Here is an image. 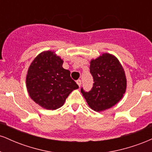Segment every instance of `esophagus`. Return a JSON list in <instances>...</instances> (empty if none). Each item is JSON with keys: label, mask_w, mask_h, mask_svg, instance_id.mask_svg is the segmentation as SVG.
I'll return each instance as SVG.
<instances>
[{"label": "esophagus", "mask_w": 152, "mask_h": 152, "mask_svg": "<svg viewBox=\"0 0 152 152\" xmlns=\"http://www.w3.org/2000/svg\"><path fill=\"white\" fill-rule=\"evenodd\" d=\"M76 83H77V84H78V86H81V81L80 79H78V80H77V81H76Z\"/></svg>", "instance_id": "esophagus-1"}]
</instances>
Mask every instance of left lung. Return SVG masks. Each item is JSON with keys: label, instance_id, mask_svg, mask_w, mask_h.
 Returning a JSON list of instances; mask_svg holds the SVG:
<instances>
[{"label": "left lung", "instance_id": "left-lung-1", "mask_svg": "<svg viewBox=\"0 0 152 152\" xmlns=\"http://www.w3.org/2000/svg\"><path fill=\"white\" fill-rule=\"evenodd\" d=\"M94 78L91 90L81 91L88 106L96 111L110 109L123 97L126 89V78L116 57L105 53L90 62Z\"/></svg>", "mask_w": 152, "mask_h": 152}]
</instances>
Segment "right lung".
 <instances>
[{
  "instance_id": "right-lung-1",
  "label": "right lung",
  "mask_w": 152,
  "mask_h": 152,
  "mask_svg": "<svg viewBox=\"0 0 152 152\" xmlns=\"http://www.w3.org/2000/svg\"><path fill=\"white\" fill-rule=\"evenodd\" d=\"M63 63L53 51L46 50L38 54L28 70L26 81L29 96L46 109L61 107L71 92L78 88Z\"/></svg>"
}]
</instances>
